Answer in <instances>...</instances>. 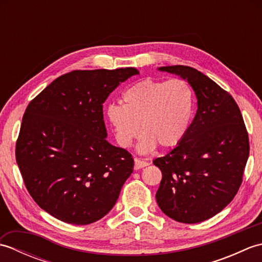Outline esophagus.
Listing matches in <instances>:
<instances>
[{
  "label": "esophagus",
  "mask_w": 262,
  "mask_h": 262,
  "mask_svg": "<svg viewBox=\"0 0 262 262\" xmlns=\"http://www.w3.org/2000/svg\"><path fill=\"white\" fill-rule=\"evenodd\" d=\"M146 165H148V163L146 162V161H142V160L135 159V164H134V169H135V170L142 169V168H145Z\"/></svg>",
  "instance_id": "esophagus-1"
}]
</instances>
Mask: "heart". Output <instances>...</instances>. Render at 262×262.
Wrapping results in <instances>:
<instances>
[{
    "instance_id": "obj_1",
    "label": "heart",
    "mask_w": 262,
    "mask_h": 262,
    "mask_svg": "<svg viewBox=\"0 0 262 262\" xmlns=\"http://www.w3.org/2000/svg\"><path fill=\"white\" fill-rule=\"evenodd\" d=\"M122 102L105 110L117 143L130 146L141 126V149L148 152L155 145L172 148L182 142L193 117L194 93L183 79H145L126 89Z\"/></svg>"
}]
</instances>
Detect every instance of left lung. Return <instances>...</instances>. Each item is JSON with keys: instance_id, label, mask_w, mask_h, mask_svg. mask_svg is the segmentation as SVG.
I'll list each match as a JSON object with an SVG mask.
<instances>
[{"instance_id": "8db88e82", "label": "left lung", "mask_w": 262, "mask_h": 262, "mask_svg": "<svg viewBox=\"0 0 262 262\" xmlns=\"http://www.w3.org/2000/svg\"><path fill=\"white\" fill-rule=\"evenodd\" d=\"M186 79L198 109L182 142L153 161L162 172L157 191L170 219L194 224L223 210L235 197L249 158V135L235 100L190 66L160 68Z\"/></svg>"}]
</instances>
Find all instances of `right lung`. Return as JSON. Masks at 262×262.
<instances>
[{
    "label": "right lung",
    "instance_id": "add662e5",
    "mask_svg": "<svg viewBox=\"0 0 262 262\" xmlns=\"http://www.w3.org/2000/svg\"><path fill=\"white\" fill-rule=\"evenodd\" d=\"M135 74L134 68L72 71L28 104L15 160L28 192L55 219L86 225L115 206L134 159L105 140L102 104Z\"/></svg>",
    "mask_w": 262,
    "mask_h": 262
}]
</instances>
